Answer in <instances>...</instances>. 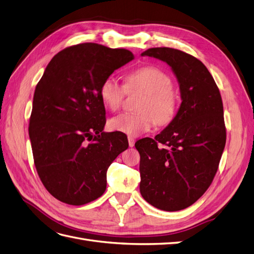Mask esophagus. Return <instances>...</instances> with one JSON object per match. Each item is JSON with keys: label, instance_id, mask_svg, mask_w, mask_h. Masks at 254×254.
<instances>
[{"label": "esophagus", "instance_id": "esophagus-1", "mask_svg": "<svg viewBox=\"0 0 254 254\" xmlns=\"http://www.w3.org/2000/svg\"><path fill=\"white\" fill-rule=\"evenodd\" d=\"M135 143V140L133 139L132 136H128V144H129V147H133Z\"/></svg>", "mask_w": 254, "mask_h": 254}]
</instances>
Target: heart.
<instances>
[{"mask_svg":"<svg viewBox=\"0 0 254 254\" xmlns=\"http://www.w3.org/2000/svg\"><path fill=\"white\" fill-rule=\"evenodd\" d=\"M172 79L157 66L147 65L130 72L125 77V87L113 77H107L99 88V96L107 109L117 111L122 106L126 90L141 91L144 96L136 113H122L109 121L113 131L129 136H139L156 124L171 123L177 111V95Z\"/></svg>","mask_w":254,"mask_h":254,"instance_id":"1","label":"heart"}]
</instances>
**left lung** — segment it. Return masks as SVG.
Instances as JSON below:
<instances>
[{
	"label": "left lung",
	"mask_w": 254,
	"mask_h": 254,
	"mask_svg": "<svg viewBox=\"0 0 254 254\" xmlns=\"http://www.w3.org/2000/svg\"><path fill=\"white\" fill-rule=\"evenodd\" d=\"M166 63L179 83L181 105L155 139L135 143L140 191L157 209L174 212L196 202L209 189L226 145L219 90L200 60L171 48L141 54Z\"/></svg>",
	"instance_id": "obj_1"
}]
</instances>
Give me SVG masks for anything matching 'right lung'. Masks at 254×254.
<instances>
[{"mask_svg":"<svg viewBox=\"0 0 254 254\" xmlns=\"http://www.w3.org/2000/svg\"><path fill=\"white\" fill-rule=\"evenodd\" d=\"M133 58L124 49L77 44L54 56L38 82L29 139L37 173L58 200L82 205L106 190L108 167L128 148V141L104 131L99 88Z\"/></svg>","mask_w":254,"mask_h":254,"instance_id":"add662e5","label":"right lung"}]
</instances>
